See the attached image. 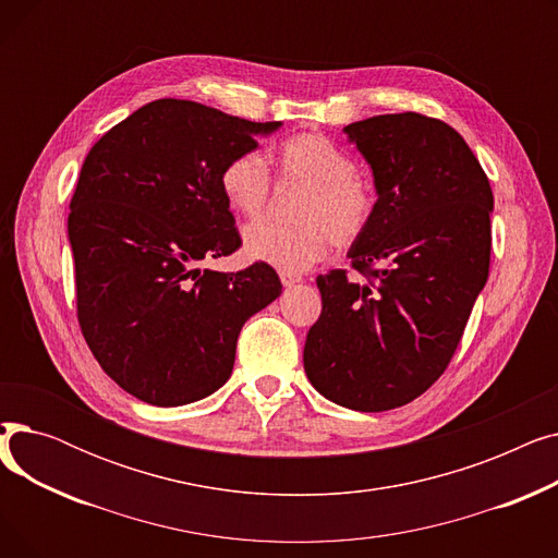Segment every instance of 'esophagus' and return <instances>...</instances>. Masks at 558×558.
<instances>
[{
	"label": "esophagus",
	"instance_id": "obj_1",
	"mask_svg": "<svg viewBox=\"0 0 558 558\" xmlns=\"http://www.w3.org/2000/svg\"><path fill=\"white\" fill-rule=\"evenodd\" d=\"M280 282H282L284 287H291V284L301 282V276H296V274H289V271H280Z\"/></svg>",
	"mask_w": 558,
	"mask_h": 558
}]
</instances>
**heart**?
<instances>
[{
    "label": "heart",
    "mask_w": 558,
    "mask_h": 558,
    "mask_svg": "<svg viewBox=\"0 0 558 558\" xmlns=\"http://www.w3.org/2000/svg\"><path fill=\"white\" fill-rule=\"evenodd\" d=\"M280 181L303 183L299 223L257 221L246 228L244 246L253 259L299 274L324 259L335 242L341 248L357 244L375 215V194L357 173V160L324 133H301L284 140L276 151ZM221 192L234 213L257 219L269 205L271 173L264 160L240 154L219 175Z\"/></svg>",
    "instance_id": "1"
}]
</instances>
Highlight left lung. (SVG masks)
Instances as JSON below:
<instances>
[{
	"label": "left lung",
	"mask_w": 558,
	"mask_h": 558,
	"mask_svg": "<svg viewBox=\"0 0 558 558\" xmlns=\"http://www.w3.org/2000/svg\"><path fill=\"white\" fill-rule=\"evenodd\" d=\"M368 160L375 215L345 269L318 276L320 316L305 373L355 412H387L448 368L488 278L493 192L465 140L421 112L377 114L343 129Z\"/></svg>",
	"instance_id": "1"
}]
</instances>
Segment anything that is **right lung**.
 I'll list each match as a JSON object with an SVG mask.
<instances>
[{
	"mask_svg": "<svg viewBox=\"0 0 558 558\" xmlns=\"http://www.w3.org/2000/svg\"><path fill=\"white\" fill-rule=\"evenodd\" d=\"M278 126L158 99L87 154L68 217L76 318L99 366L137 400L179 407L217 391L242 326L280 296L267 262L198 269L242 246L223 165Z\"/></svg>",
	"mask_w": 558,
	"mask_h": 558,
	"instance_id": "1",
	"label": "right lung"
}]
</instances>
